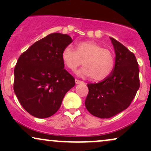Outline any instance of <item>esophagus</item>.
I'll return each mask as SVG.
<instances>
[{"instance_id":"obj_1","label":"esophagus","mask_w":151,"mask_h":151,"mask_svg":"<svg viewBox=\"0 0 151 151\" xmlns=\"http://www.w3.org/2000/svg\"><path fill=\"white\" fill-rule=\"evenodd\" d=\"M75 82H76V84H83V83H84V81H81V80H79V79H75Z\"/></svg>"}]
</instances>
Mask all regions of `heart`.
Returning a JSON list of instances; mask_svg holds the SVG:
<instances>
[{"label": "heart", "mask_w": 151, "mask_h": 151, "mask_svg": "<svg viewBox=\"0 0 151 151\" xmlns=\"http://www.w3.org/2000/svg\"><path fill=\"white\" fill-rule=\"evenodd\" d=\"M61 58L65 65L72 71L83 63L84 67L78 71V75L91 77L95 81L106 78L115 66L114 53L93 41L77 42L76 50L71 45L66 46L62 51Z\"/></svg>", "instance_id": "obj_1"}]
</instances>
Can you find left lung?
Wrapping results in <instances>:
<instances>
[{
  "instance_id": "left-lung-1",
  "label": "left lung",
  "mask_w": 151,
  "mask_h": 151,
  "mask_svg": "<svg viewBox=\"0 0 151 151\" xmlns=\"http://www.w3.org/2000/svg\"><path fill=\"white\" fill-rule=\"evenodd\" d=\"M116 54L113 71L101 82L87 84L85 100L88 111L94 116L109 119L129 106L140 87L139 69L134 54L110 37Z\"/></svg>"
}]
</instances>
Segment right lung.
Segmentation results:
<instances>
[{
  "label": "right lung",
  "mask_w": 151,
  "mask_h": 151,
  "mask_svg": "<svg viewBox=\"0 0 151 151\" xmlns=\"http://www.w3.org/2000/svg\"><path fill=\"white\" fill-rule=\"evenodd\" d=\"M73 42L68 35L52 33L35 42L18 58L13 89L21 106L39 119L60 109L75 79L65 70L62 51Z\"/></svg>",
  "instance_id": "1"
}]
</instances>
